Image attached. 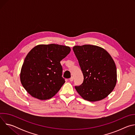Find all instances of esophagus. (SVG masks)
I'll return each mask as SVG.
<instances>
[{
	"instance_id": "1",
	"label": "esophagus",
	"mask_w": 135,
	"mask_h": 135,
	"mask_svg": "<svg viewBox=\"0 0 135 135\" xmlns=\"http://www.w3.org/2000/svg\"><path fill=\"white\" fill-rule=\"evenodd\" d=\"M73 80H74L73 77H71V78L69 79V81H70V82H72V81H73Z\"/></svg>"
}]
</instances>
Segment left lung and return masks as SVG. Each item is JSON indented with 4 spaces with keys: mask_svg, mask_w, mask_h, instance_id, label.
<instances>
[{
    "mask_svg": "<svg viewBox=\"0 0 135 135\" xmlns=\"http://www.w3.org/2000/svg\"><path fill=\"white\" fill-rule=\"evenodd\" d=\"M73 50L84 76L82 84L75 86L77 92L89 102L105 98L117 81L116 65L110 55L104 49L92 45L75 46Z\"/></svg>",
    "mask_w": 135,
    "mask_h": 135,
    "instance_id": "obj_1",
    "label": "left lung"
}]
</instances>
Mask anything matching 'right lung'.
Listing matches in <instances>:
<instances>
[{
	"instance_id": "obj_1",
	"label": "right lung",
	"mask_w": 135,
	"mask_h": 135,
	"mask_svg": "<svg viewBox=\"0 0 135 135\" xmlns=\"http://www.w3.org/2000/svg\"><path fill=\"white\" fill-rule=\"evenodd\" d=\"M69 46L38 45L27 55L20 73V81L32 97L40 100L52 98L65 83L60 61L70 53Z\"/></svg>"
}]
</instances>
